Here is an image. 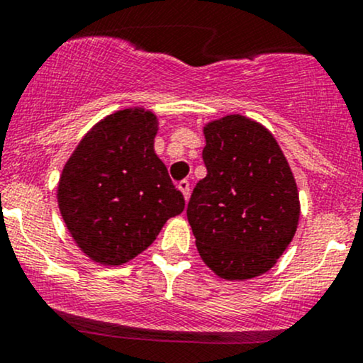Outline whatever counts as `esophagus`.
I'll return each mask as SVG.
<instances>
[{"instance_id":"34e87169","label":"esophagus","mask_w":363,"mask_h":363,"mask_svg":"<svg viewBox=\"0 0 363 363\" xmlns=\"http://www.w3.org/2000/svg\"><path fill=\"white\" fill-rule=\"evenodd\" d=\"M177 187H179V191H181L182 193V196H184V199L187 201V199H189V181H181L177 184Z\"/></svg>"}]
</instances>
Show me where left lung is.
<instances>
[{
	"label": "left lung",
	"instance_id": "obj_1",
	"mask_svg": "<svg viewBox=\"0 0 363 363\" xmlns=\"http://www.w3.org/2000/svg\"><path fill=\"white\" fill-rule=\"evenodd\" d=\"M206 177L191 194L187 220L208 268L228 281L261 277L297 232L294 174L268 128L240 114L203 128Z\"/></svg>",
	"mask_w": 363,
	"mask_h": 363
}]
</instances>
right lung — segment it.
Returning a JSON list of instances; mask_svg holds the SVG:
<instances>
[{"mask_svg":"<svg viewBox=\"0 0 363 363\" xmlns=\"http://www.w3.org/2000/svg\"><path fill=\"white\" fill-rule=\"evenodd\" d=\"M155 112L116 111L83 136L62 167L57 206L69 235L91 261L119 266L152 245L184 211V196L153 148Z\"/></svg>","mask_w":363,"mask_h":363,"instance_id":"1","label":"right lung"}]
</instances>
